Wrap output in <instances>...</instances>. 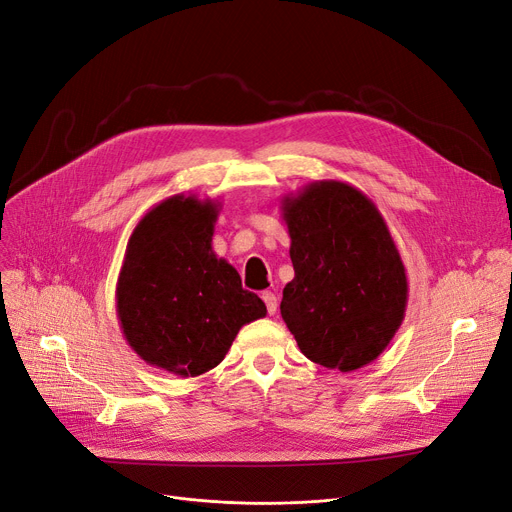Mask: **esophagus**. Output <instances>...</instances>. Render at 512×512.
I'll list each match as a JSON object with an SVG mask.
<instances>
[{"label": "esophagus", "instance_id": "esophagus-1", "mask_svg": "<svg viewBox=\"0 0 512 512\" xmlns=\"http://www.w3.org/2000/svg\"><path fill=\"white\" fill-rule=\"evenodd\" d=\"M261 299H263L265 307H268V314L274 316L276 309H278V297H276L272 291H265V293L261 295Z\"/></svg>", "mask_w": 512, "mask_h": 512}]
</instances>
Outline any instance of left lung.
I'll list each match as a JSON object with an SVG mask.
<instances>
[{"label":"left lung","instance_id":"1","mask_svg":"<svg viewBox=\"0 0 512 512\" xmlns=\"http://www.w3.org/2000/svg\"><path fill=\"white\" fill-rule=\"evenodd\" d=\"M295 278L280 314L301 353L330 370L374 362L402 326L404 261L381 211L351 184L311 182L282 201Z\"/></svg>","mask_w":512,"mask_h":512}]
</instances>
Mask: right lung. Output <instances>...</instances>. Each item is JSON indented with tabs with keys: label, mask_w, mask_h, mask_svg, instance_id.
Returning <instances> with one entry per match:
<instances>
[{
	"label": "right lung",
	"mask_w": 512,
	"mask_h": 512,
	"mask_svg": "<svg viewBox=\"0 0 512 512\" xmlns=\"http://www.w3.org/2000/svg\"><path fill=\"white\" fill-rule=\"evenodd\" d=\"M219 211L211 198H165L131 232L119 272L125 341L146 364L177 376L215 368L238 330L268 314L232 265L213 253Z\"/></svg>",
	"instance_id": "1"
}]
</instances>
